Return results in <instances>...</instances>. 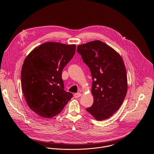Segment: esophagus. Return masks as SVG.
<instances>
[{
	"mask_svg": "<svg viewBox=\"0 0 154 154\" xmlns=\"http://www.w3.org/2000/svg\"><path fill=\"white\" fill-rule=\"evenodd\" d=\"M81 96V93H79V92H78V93L75 94L74 96V97H75V98H78V97H80Z\"/></svg>",
	"mask_w": 154,
	"mask_h": 154,
	"instance_id": "34e87169",
	"label": "esophagus"
}]
</instances>
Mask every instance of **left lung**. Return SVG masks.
I'll use <instances>...</instances> for the list:
<instances>
[{
	"instance_id": "8db88e82",
	"label": "left lung",
	"mask_w": 154,
	"mask_h": 154,
	"mask_svg": "<svg viewBox=\"0 0 154 154\" xmlns=\"http://www.w3.org/2000/svg\"><path fill=\"white\" fill-rule=\"evenodd\" d=\"M92 78V106L86 110L97 121L111 117L124 100L128 90L126 70L121 56L100 40L77 47Z\"/></svg>"
}]
</instances>
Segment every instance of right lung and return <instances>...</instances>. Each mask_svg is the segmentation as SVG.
<instances>
[{"instance_id":"obj_1","label":"right lung","mask_w":154,"mask_h":154,"mask_svg":"<svg viewBox=\"0 0 154 154\" xmlns=\"http://www.w3.org/2000/svg\"><path fill=\"white\" fill-rule=\"evenodd\" d=\"M75 52V44L50 42L35 47L25 59L22 92L29 107L40 116L58 115L73 97L64 90L62 72Z\"/></svg>"}]
</instances>
